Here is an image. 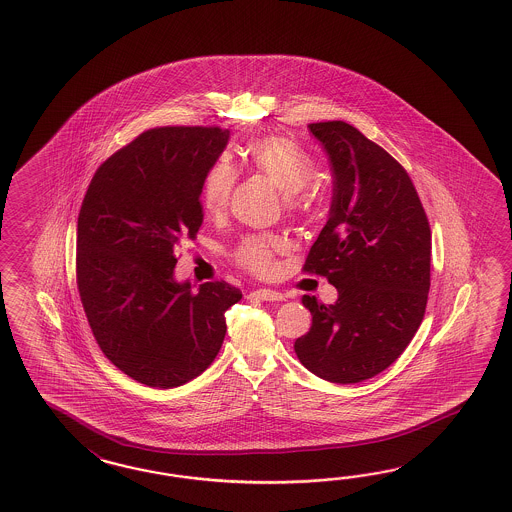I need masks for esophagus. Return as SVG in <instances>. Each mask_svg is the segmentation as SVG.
<instances>
[{
	"mask_svg": "<svg viewBox=\"0 0 512 512\" xmlns=\"http://www.w3.org/2000/svg\"><path fill=\"white\" fill-rule=\"evenodd\" d=\"M251 298H257V300L262 301H283L285 300V296L281 294V292H277V290H270V288H259V290H255V292H251Z\"/></svg>",
	"mask_w": 512,
	"mask_h": 512,
	"instance_id": "obj_1",
	"label": "esophagus"
}]
</instances>
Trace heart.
I'll list each match as a JSON object with an SVG mask.
<instances>
[{
    "label": "heart",
    "instance_id": "heart-1",
    "mask_svg": "<svg viewBox=\"0 0 512 512\" xmlns=\"http://www.w3.org/2000/svg\"><path fill=\"white\" fill-rule=\"evenodd\" d=\"M244 157L253 170L270 179L287 198L290 209H301L305 198L301 190L311 183L314 164L311 157L300 146L285 135H268L251 142ZM235 185V172L231 164L218 161L212 164L201 185V203L209 214L224 211ZM283 250L281 240L268 235H251L242 238L235 250V259L240 266L257 275L274 272L275 253Z\"/></svg>",
    "mask_w": 512,
    "mask_h": 512
}]
</instances>
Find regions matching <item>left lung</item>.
<instances>
[{
  "instance_id": "left-lung-1",
  "label": "left lung",
  "mask_w": 512,
  "mask_h": 512,
  "mask_svg": "<svg viewBox=\"0 0 512 512\" xmlns=\"http://www.w3.org/2000/svg\"><path fill=\"white\" fill-rule=\"evenodd\" d=\"M333 170L329 220L303 270L338 290L333 305L303 296L301 364L331 383L387 370L422 324L431 285V229L405 168L346 122L309 125Z\"/></svg>"
}]
</instances>
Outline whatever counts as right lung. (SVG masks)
Wrapping results in <instances>:
<instances>
[{"instance_id":"obj_1","label":"right lung","mask_w":512,"mask_h":512,"mask_svg":"<svg viewBox=\"0 0 512 512\" xmlns=\"http://www.w3.org/2000/svg\"><path fill=\"white\" fill-rule=\"evenodd\" d=\"M220 127H157L101 164L77 218V288L92 335L118 370L153 388L205 372L242 298L175 281V250L203 222L201 185L227 146Z\"/></svg>"}]
</instances>
